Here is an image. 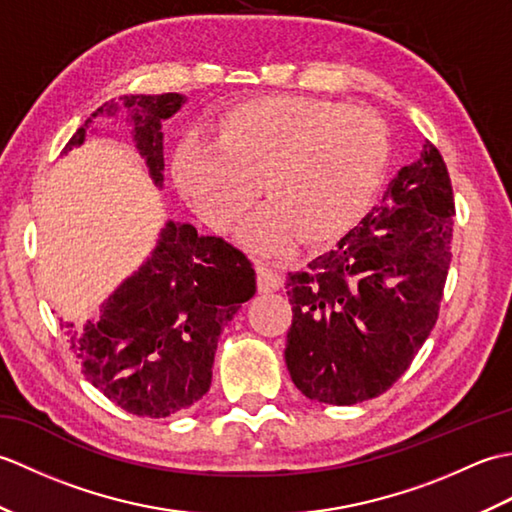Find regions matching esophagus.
<instances>
[{"label": "esophagus", "instance_id": "obj_1", "mask_svg": "<svg viewBox=\"0 0 512 512\" xmlns=\"http://www.w3.org/2000/svg\"><path fill=\"white\" fill-rule=\"evenodd\" d=\"M284 286V277L268 266H257V288L259 292H273Z\"/></svg>", "mask_w": 512, "mask_h": 512}]
</instances>
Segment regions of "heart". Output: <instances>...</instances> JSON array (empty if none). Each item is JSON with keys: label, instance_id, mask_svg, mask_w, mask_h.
<instances>
[{"label": "heart", "instance_id": "heart-1", "mask_svg": "<svg viewBox=\"0 0 512 512\" xmlns=\"http://www.w3.org/2000/svg\"><path fill=\"white\" fill-rule=\"evenodd\" d=\"M213 140H182L173 176L195 213L220 231L242 220L264 180L273 202L244 228L262 253H279L297 233L330 242L350 231L372 206L389 149L372 110L308 96L239 103Z\"/></svg>", "mask_w": 512, "mask_h": 512}]
</instances>
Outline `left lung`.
<instances>
[{"mask_svg": "<svg viewBox=\"0 0 512 512\" xmlns=\"http://www.w3.org/2000/svg\"><path fill=\"white\" fill-rule=\"evenodd\" d=\"M453 213L447 165L424 140L358 226L288 277L286 365L303 396L354 405L405 374L438 319Z\"/></svg>", "mask_w": 512, "mask_h": 512, "instance_id": "left-lung-1", "label": "left lung"}]
</instances>
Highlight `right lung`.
<instances>
[{
  "label": "right lung",
  "instance_id": "add662e5",
  "mask_svg": "<svg viewBox=\"0 0 512 512\" xmlns=\"http://www.w3.org/2000/svg\"><path fill=\"white\" fill-rule=\"evenodd\" d=\"M184 103L187 96L176 92L118 96L76 129L63 154L96 134L99 118L125 110L136 154L162 189V123ZM255 290V270L244 253L220 237L198 235L193 224L169 220L145 262L101 303L99 319L79 330L65 323L70 350L85 378L114 405L136 416L167 418L209 391L220 332Z\"/></svg>",
  "mask_w": 512,
  "mask_h": 512
}]
</instances>
